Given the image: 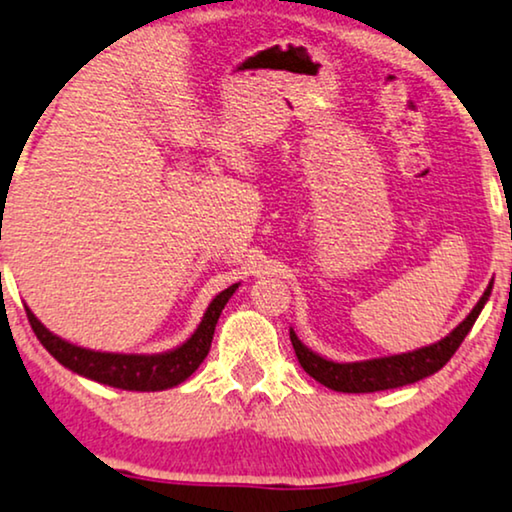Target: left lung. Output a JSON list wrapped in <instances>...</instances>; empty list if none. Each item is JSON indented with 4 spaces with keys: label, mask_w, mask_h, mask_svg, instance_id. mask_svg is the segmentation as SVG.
<instances>
[{
    "label": "left lung",
    "mask_w": 512,
    "mask_h": 512,
    "mask_svg": "<svg viewBox=\"0 0 512 512\" xmlns=\"http://www.w3.org/2000/svg\"><path fill=\"white\" fill-rule=\"evenodd\" d=\"M491 295V283L484 290L480 302L475 304V309L465 316V321L458 323V326L446 335L444 340L435 342V345L416 349V352L406 354H394V357H383V359H371V361H357V364H335V361H328L319 357V354L309 352L307 347L297 340V335L290 331V342H293V349L297 354V361L300 366L312 375L314 380H319L321 385L331 387L335 392H380V390H392V387H404L411 383H418V380L428 378V375L437 373L446 361L456 354V349L461 347L465 335L472 328V323L480 316L484 302L489 300Z\"/></svg>",
    "instance_id": "obj_1"
}]
</instances>
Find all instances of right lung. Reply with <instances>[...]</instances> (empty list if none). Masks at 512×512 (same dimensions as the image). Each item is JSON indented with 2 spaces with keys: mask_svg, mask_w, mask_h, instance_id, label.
Segmentation results:
<instances>
[{
  "mask_svg": "<svg viewBox=\"0 0 512 512\" xmlns=\"http://www.w3.org/2000/svg\"><path fill=\"white\" fill-rule=\"evenodd\" d=\"M236 288L238 283L222 290V293L210 302L198 331L193 333L184 345L165 354H111L70 345V342L61 340L58 335L49 333L28 307H25V312H28V321L32 331L37 335V340L47 347V352L58 361V364L84 375V378L96 380V383L103 385L120 387V390L155 392L184 383V380L203 364V359L208 357L210 352L219 314H222L224 304L229 302V297L234 295Z\"/></svg>",
  "mask_w": 512,
  "mask_h": 512,
  "instance_id": "add662e5",
  "label": "right lung"
}]
</instances>
